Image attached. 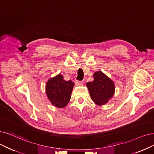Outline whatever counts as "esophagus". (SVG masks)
<instances>
[{
    "label": "esophagus",
    "mask_w": 154,
    "mask_h": 154,
    "mask_svg": "<svg viewBox=\"0 0 154 154\" xmlns=\"http://www.w3.org/2000/svg\"><path fill=\"white\" fill-rule=\"evenodd\" d=\"M83 83V82L82 81H79V80H76V85L78 86H80V85H82Z\"/></svg>",
    "instance_id": "34e87169"
}]
</instances>
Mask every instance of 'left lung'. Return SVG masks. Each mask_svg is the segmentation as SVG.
<instances>
[{
    "label": "left lung",
    "instance_id": "obj_1",
    "mask_svg": "<svg viewBox=\"0 0 154 154\" xmlns=\"http://www.w3.org/2000/svg\"><path fill=\"white\" fill-rule=\"evenodd\" d=\"M94 78L93 82L87 83L91 98L97 105H103L113 96L114 84L111 79L100 71L94 73Z\"/></svg>",
    "mask_w": 154,
    "mask_h": 154
}]
</instances>
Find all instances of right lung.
Instances as JSON below:
<instances>
[{
    "label": "right lung",
    "instance_id": "obj_1",
    "mask_svg": "<svg viewBox=\"0 0 154 154\" xmlns=\"http://www.w3.org/2000/svg\"><path fill=\"white\" fill-rule=\"evenodd\" d=\"M75 83L66 81L61 75L51 78L47 82L46 94L49 100L57 107H66L68 103Z\"/></svg>",
    "mask_w": 154,
    "mask_h": 154
}]
</instances>
